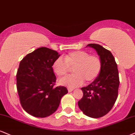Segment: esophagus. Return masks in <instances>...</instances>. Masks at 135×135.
<instances>
[{"label": "esophagus", "mask_w": 135, "mask_h": 135, "mask_svg": "<svg viewBox=\"0 0 135 135\" xmlns=\"http://www.w3.org/2000/svg\"><path fill=\"white\" fill-rule=\"evenodd\" d=\"M68 90L69 92H71V91H73L74 90V89L73 88H68Z\"/></svg>", "instance_id": "esophagus-1"}]
</instances>
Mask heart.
<instances>
[{
	"mask_svg": "<svg viewBox=\"0 0 135 135\" xmlns=\"http://www.w3.org/2000/svg\"><path fill=\"white\" fill-rule=\"evenodd\" d=\"M52 68L59 77L68 74L73 68V74L60 79L59 83L69 87L82 85L84 80L92 82L98 77L101 69V61L97 55L89 54L84 51H75L57 57L54 61Z\"/></svg>",
	"mask_w": 135,
	"mask_h": 135,
	"instance_id": "1",
	"label": "heart"
}]
</instances>
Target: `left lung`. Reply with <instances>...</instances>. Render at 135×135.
Returning <instances> with one entry per match:
<instances>
[{
    "mask_svg": "<svg viewBox=\"0 0 135 135\" xmlns=\"http://www.w3.org/2000/svg\"><path fill=\"white\" fill-rule=\"evenodd\" d=\"M87 46L96 49L101 61V69L95 80L81 88L83 96L78 106L86 116L98 118L108 113L116 102L119 85L118 70L110 51L97 44Z\"/></svg>",
    "mask_w": 135,
    "mask_h": 135,
    "instance_id": "left-lung-1",
    "label": "left lung"
}]
</instances>
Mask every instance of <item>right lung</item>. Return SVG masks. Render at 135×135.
<instances>
[{
    "label": "right lung",
    "mask_w": 135,
    "mask_h": 135,
    "mask_svg": "<svg viewBox=\"0 0 135 135\" xmlns=\"http://www.w3.org/2000/svg\"><path fill=\"white\" fill-rule=\"evenodd\" d=\"M59 56L57 51L42 47L26 55L20 62L17 89L22 107L31 115L45 118L54 113L61 98L68 93L64 86L55 87L52 64Z\"/></svg>",
    "instance_id": "obj_1"
}]
</instances>
